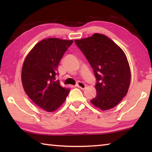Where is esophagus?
Returning a JSON list of instances; mask_svg holds the SVG:
<instances>
[{"mask_svg": "<svg viewBox=\"0 0 152 152\" xmlns=\"http://www.w3.org/2000/svg\"><path fill=\"white\" fill-rule=\"evenodd\" d=\"M76 86H77V87L80 88L81 89H85L86 87V85L85 83H83V82H78Z\"/></svg>", "mask_w": 152, "mask_h": 152, "instance_id": "esophagus-1", "label": "esophagus"}]
</instances>
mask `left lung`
Returning <instances> with one entry per match:
<instances>
[{"label": "left lung", "instance_id": "left-lung-1", "mask_svg": "<svg viewBox=\"0 0 152 152\" xmlns=\"http://www.w3.org/2000/svg\"><path fill=\"white\" fill-rule=\"evenodd\" d=\"M74 42L92 67L97 80V95L91 102L102 110L114 107L126 96L131 82V70L123 50L100 34Z\"/></svg>", "mask_w": 152, "mask_h": 152}]
</instances>
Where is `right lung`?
Wrapping results in <instances>:
<instances>
[{"instance_id":"add662e5","label":"right lung","mask_w":152,"mask_h":152,"mask_svg":"<svg viewBox=\"0 0 152 152\" xmlns=\"http://www.w3.org/2000/svg\"><path fill=\"white\" fill-rule=\"evenodd\" d=\"M72 40L50 38L38 42L27 55L21 71L26 93L38 107L53 112L62 105L69 89L56 79L57 67Z\"/></svg>"}]
</instances>
